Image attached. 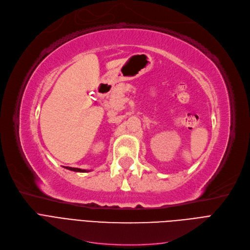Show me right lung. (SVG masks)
I'll return each instance as SVG.
<instances>
[{
	"label": "right lung",
	"instance_id": "right-lung-1",
	"mask_svg": "<svg viewBox=\"0 0 250 250\" xmlns=\"http://www.w3.org/2000/svg\"><path fill=\"white\" fill-rule=\"evenodd\" d=\"M67 169L69 170H73V171H80V173H84V171H87L85 169H82V168H77V167H66ZM89 171V170H88Z\"/></svg>",
	"mask_w": 250,
	"mask_h": 250
}]
</instances>
